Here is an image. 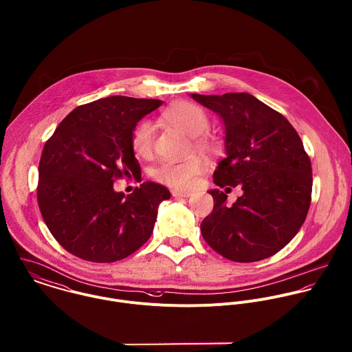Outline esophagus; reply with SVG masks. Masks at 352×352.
<instances>
[{"instance_id":"1","label":"esophagus","mask_w":352,"mask_h":352,"mask_svg":"<svg viewBox=\"0 0 352 352\" xmlns=\"http://www.w3.org/2000/svg\"><path fill=\"white\" fill-rule=\"evenodd\" d=\"M171 195H173V197H177V199H181V197H190V196H192L190 192H182V190H177V189L171 190Z\"/></svg>"}]
</instances>
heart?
<instances>
[{
	"label": "heart",
	"instance_id": "b5f03b06",
	"mask_svg": "<svg viewBox=\"0 0 352 352\" xmlns=\"http://www.w3.org/2000/svg\"><path fill=\"white\" fill-rule=\"evenodd\" d=\"M162 120L188 138H193V146L200 152H212L214 144L204 136L210 128V118L206 111L190 102H177L162 113ZM132 148L140 157H148L153 149V128L148 121L140 122L132 133ZM206 163L200 157H189L182 162H164L155 171L153 177L171 188L188 189L204 171Z\"/></svg>",
	"mask_w": 352,
	"mask_h": 352
}]
</instances>
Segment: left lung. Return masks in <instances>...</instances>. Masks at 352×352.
<instances>
[{
    "mask_svg": "<svg viewBox=\"0 0 352 352\" xmlns=\"http://www.w3.org/2000/svg\"><path fill=\"white\" fill-rule=\"evenodd\" d=\"M190 96L224 125L223 157L213 182L241 186L244 195L228 208L219 189L208 193L213 210L201 234L214 252L235 263H253L281 250L299 231L310 207L311 163L292 125L246 92Z\"/></svg>",
    "mask_w": 352,
    "mask_h": 352,
    "instance_id": "obj_1",
    "label": "left lung"
}]
</instances>
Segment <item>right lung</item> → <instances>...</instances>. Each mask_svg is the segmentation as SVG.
<instances>
[{
    "mask_svg": "<svg viewBox=\"0 0 352 352\" xmlns=\"http://www.w3.org/2000/svg\"><path fill=\"white\" fill-rule=\"evenodd\" d=\"M163 102L107 96L76 107L46 141L39 162L38 203L57 242L92 263L122 260L149 239L167 188L142 182L132 195L116 178L141 175L132 133Z\"/></svg>",
    "mask_w": 352,
    "mask_h": 352,
    "instance_id": "right-lung-1",
    "label": "right lung"
}]
</instances>
